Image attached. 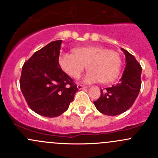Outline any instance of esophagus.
Returning a JSON list of instances; mask_svg holds the SVG:
<instances>
[{
  "instance_id": "34e87169",
  "label": "esophagus",
  "mask_w": 158,
  "mask_h": 158,
  "mask_svg": "<svg viewBox=\"0 0 158 158\" xmlns=\"http://www.w3.org/2000/svg\"><path fill=\"white\" fill-rule=\"evenodd\" d=\"M77 88H78V89H79V90H81V89H87V87L85 86V85H78Z\"/></svg>"
}]
</instances>
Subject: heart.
Listing matches in <instances>:
<instances>
[{"instance_id": "obj_1", "label": "heart", "mask_w": 158, "mask_h": 158, "mask_svg": "<svg viewBox=\"0 0 158 158\" xmlns=\"http://www.w3.org/2000/svg\"><path fill=\"white\" fill-rule=\"evenodd\" d=\"M59 63L63 71L73 79H78L85 69V83H109L119 75L122 65L118 52L102 47L90 46L76 48L73 53L60 54Z\"/></svg>"}]
</instances>
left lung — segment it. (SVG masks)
<instances>
[{"mask_svg": "<svg viewBox=\"0 0 158 158\" xmlns=\"http://www.w3.org/2000/svg\"><path fill=\"white\" fill-rule=\"evenodd\" d=\"M126 66L122 78L116 85L104 91L94 105L102 114L118 115L130 109L135 102L141 89V66L135 57L123 48Z\"/></svg>", "mask_w": 158, "mask_h": 158, "instance_id": "1", "label": "left lung"}]
</instances>
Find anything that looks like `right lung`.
<instances>
[{
	"label": "right lung",
	"instance_id": "add662e5",
	"mask_svg": "<svg viewBox=\"0 0 158 158\" xmlns=\"http://www.w3.org/2000/svg\"><path fill=\"white\" fill-rule=\"evenodd\" d=\"M62 40L49 43L33 55L22 67L20 85L29 107L44 117L64 113L78 91L59 64Z\"/></svg>",
	"mask_w": 158,
	"mask_h": 158
}]
</instances>
